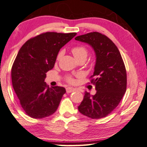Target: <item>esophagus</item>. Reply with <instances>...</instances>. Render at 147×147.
Here are the masks:
<instances>
[{
  "instance_id": "1",
  "label": "esophagus",
  "mask_w": 147,
  "mask_h": 147,
  "mask_svg": "<svg viewBox=\"0 0 147 147\" xmlns=\"http://www.w3.org/2000/svg\"><path fill=\"white\" fill-rule=\"evenodd\" d=\"M66 90H67V93H70V92H73L74 91H75L76 89L74 88H72V87H67L66 88Z\"/></svg>"
}]
</instances>
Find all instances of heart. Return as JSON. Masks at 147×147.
I'll return each mask as SVG.
<instances>
[{
  "instance_id": "obj_1",
  "label": "heart",
  "mask_w": 147,
  "mask_h": 147,
  "mask_svg": "<svg viewBox=\"0 0 147 147\" xmlns=\"http://www.w3.org/2000/svg\"><path fill=\"white\" fill-rule=\"evenodd\" d=\"M72 53L73 54L74 57H75L76 60H80L81 59H86L88 55V50L84 46H75L72 48L71 49ZM61 56V53H59V55L57 56V59H59ZM67 81L69 82H73V78L71 77V76H69L67 77Z\"/></svg>"
}]
</instances>
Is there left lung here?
I'll return each mask as SVG.
<instances>
[{"mask_svg": "<svg viewBox=\"0 0 147 147\" xmlns=\"http://www.w3.org/2000/svg\"><path fill=\"white\" fill-rule=\"evenodd\" d=\"M75 40L87 43L94 49L96 64L90 82L96 92H85L78 107L79 112L93 119L107 117L118 106L127 90V71L115 43L98 32L78 36Z\"/></svg>", "mask_w": 147, "mask_h": 147, "instance_id": "obj_1", "label": "left lung"}]
</instances>
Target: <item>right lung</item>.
<instances>
[{
    "label": "right lung",
    "mask_w": 147,
    "mask_h": 147,
    "mask_svg": "<svg viewBox=\"0 0 147 147\" xmlns=\"http://www.w3.org/2000/svg\"><path fill=\"white\" fill-rule=\"evenodd\" d=\"M76 32H47L28 40L16 55L11 69L12 86L26 114L42 119L55 113L66 92L64 87H49L45 79L54 67L60 49Z\"/></svg>",
    "instance_id": "obj_1"
}]
</instances>
